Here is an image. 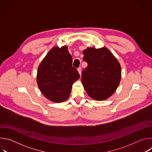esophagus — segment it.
<instances>
[{"instance_id": "34e87169", "label": "esophagus", "mask_w": 152, "mask_h": 152, "mask_svg": "<svg viewBox=\"0 0 152 152\" xmlns=\"http://www.w3.org/2000/svg\"><path fill=\"white\" fill-rule=\"evenodd\" d=\"M77 72H79V75H81V67H79V68L77 69Z\"/></svg>"}]
</instances>
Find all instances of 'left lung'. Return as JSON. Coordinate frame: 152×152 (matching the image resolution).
<instances>
[{"label":"left lung","instance_id":"obj_1","mask_svg":"<svg viewBox=\"0 0 152 152\" xmlns=\"http://www.w3.org/2000/svg\"><path fill=\"white\" fill-rule=\"evenodd\" d=\"M88 66L82 73V83L87 94L95 100H104L116 91L121 77L119 62L106 48H87L83 51Z\"/></svg>","mask_w":152,"mask_h":152}]
</instances>
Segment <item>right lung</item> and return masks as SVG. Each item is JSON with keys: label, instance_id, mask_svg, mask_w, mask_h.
Listing matches in <instances>:
<instances>
[{"label": "right lung", "instance_id": "obj_1", "mask_svg": "<svg viewBox=\"0 0 152 152\" xmlns=\"http://www.w3.org/2000/svg\"><path fill=\"white\" fill-rule=\"evenodd\" d=\"M73 58L67 46H54L39 65L37 82L41 93L48 100L60 103L67 100L73 83L80 75L72 66Z\"/></svg>", "mask_w": 152, "mask_h": 152}]
</instances>
